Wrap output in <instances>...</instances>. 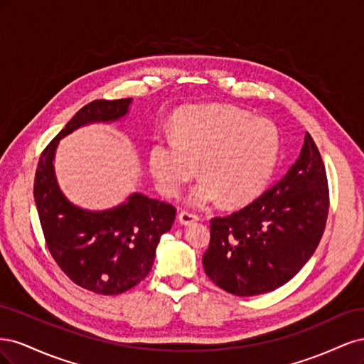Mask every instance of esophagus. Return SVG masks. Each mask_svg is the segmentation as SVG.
I'll list each match as a JSON object with an SVG mask.
<instances>
[{
	"instance_id": "34e87169",
	"label": "esophagus",
	"mask_w": 364,
	"mask_h": 364,
	"mask_svg": "<svg viewBox=\"0 0 364 364\" xmlns=\"http://www.w3.org/2000/svg\"><path fill=\"white\" fill-rule=\"evenodd\" d=\"M178 217H179V222L182 225H191V223H194V222H197V220H199V217H197L196 214H193L190 211H185V209H182Z\"/></svg>"
}]
</instances>
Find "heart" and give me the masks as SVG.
<instances>
[{
	"label": "heart",
	"instance_id": "obj_1",
	"mask_svg": "<svg viewBox=\"0 0 364 364\" xmlns=\"http://www.w3.org/2000/svg\"><path fill=\"white\" fill-rule=\"evenodd\" d=\"M281 134L269 118L232 105L185 107L173 119V138L153 141L149 167L165 196H178L197 171L205 178L190 193L202 208L223 200L243 205L266 188L279 158Z\"/></svg>",
	"mask_w": 364,
	"mask_h": 364
}]
</instances>
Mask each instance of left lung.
I'll return each mask as SVG.
<instances>
[{
    "instance_id": "obj_1",
    "label": "left lung",
    "mask_w": 364,
    "mask_h": 364,
    "mask_svg": "<svg viewBox=\"0 0 364 364\" xmlns=\"http://www.w3.org/2000/svg\"><path fill=\"white\" fill-rule=\"evenodd\" d=\"M328 209L326 170L306 132L299 158L281 181L238 211L211 218L206 274L235 296L279 289L321 243Z\"/></svg>"
}]
</instances>
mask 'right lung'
<instances>
[{
  "instance_id": "right-lung-1",
  "label": "right lung",
  "mask_w": 364,
  "mask_h": 364,
  "mask_svg": "<svg viewBox=\"0 0 364 364\" xmlns=\"http://www.w3.org/2000/svg\"><path fill=\"white\" fill-rule=\"evenodd\" d=\"M130 102L94 100L83 106L41 153L33 186L51 257L74 284L105 296L124 293L147 277L161 235L173 226L176 208L134 193L107 211H85L59 190L53 159L60 138L95 121L124 117Z\"/></svg>"
}]
</instances>
